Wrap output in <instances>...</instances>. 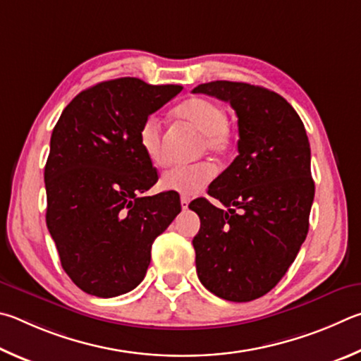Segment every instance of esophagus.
I'll list each match as a JSON object with an SVG mask.
<instances>
[{"label": "esophagus", "instance_id": "esophagus-1", "mask_svg": "<svg viewBox=\"0 0 361 361\" xmlns=\"http://www.w3.org/2000/svg\"><path fill=\"white\" fill-rule=\"evenodd\" d=\"M188 204H190V198L188 197H180V206H182V209H188Z\"/></svg>", "mask_w": 361, "mask_h": 361}]
</instances>
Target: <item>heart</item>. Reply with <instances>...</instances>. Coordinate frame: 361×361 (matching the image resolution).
<instances>
[{"mask_svg":"<svg viewBox=\"0 0 361 361\" xmlns=\"http://www.w3.org/2000/svg\"><path fill=\"white\" fill-rule=\"evenodd\" d=\"M179 118L193 125L203 133V149L222 155L233 144V133L226 125V112L222 106L209 98H190L174 109ZM139 145L154 166L163 168L166 157L161 144V125L155 117H147L139 130ZM214 177L209 163H197L190 166H176L161 176L160 185L164 190L190 197L206 187Z\"/></svg>","mask_w":361,"mask_h":361,"instance_id":"b5f03b06","label":"heart"}]
</instances>
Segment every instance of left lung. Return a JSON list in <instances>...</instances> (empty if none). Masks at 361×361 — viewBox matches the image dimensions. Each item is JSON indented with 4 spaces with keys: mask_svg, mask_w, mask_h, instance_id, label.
Listing matches in <instances>:
<instances>
[{
    "mask_svg": "<svg viewBox=\"0 0 361 361\" xmlns=\"http://www.w3.org/2000/svg\"><path fill=\"white\" fill-rule=\"evenodd\" d=\"M230 103L238 116V157L190 203L201 226L193 238L197 273L219 298L245 302L267 295L295 262L314 201L311 147L286 98L245 82L193 88Z\"/></svg>",
    "mask_w": 361,
    "mask_h": 361,
    "instance_id": "left-lung-1",
    "label": "left lung"
}]
</instances>
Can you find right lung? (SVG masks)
Instances as JSON below:
<instances>
[{
  "label": "right lung",
  "instance_id": "right-lung-1",
  "mask_svg": "<svg viewBox=\"0 0 361 361\" xmlns=\"http://www.w3.org/2000/svg\"><path fill=\"white\" fill-rule=\"evenodd\" d=\"M180 90L104 80L80 92L55 125L44 168L46 224L63 269L88 295L137 287L155 238L180 212L176 192L144 197L158 174L139 145L144 120Z\"/></svg>",
  "mask_w": 361,
  "mask_h": 361
}]
</instances>
